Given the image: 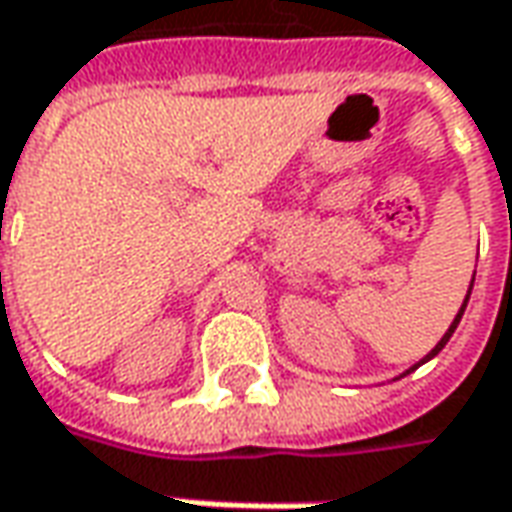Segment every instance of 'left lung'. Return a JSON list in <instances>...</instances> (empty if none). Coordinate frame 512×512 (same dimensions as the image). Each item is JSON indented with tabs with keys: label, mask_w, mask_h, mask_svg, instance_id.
I'll use <instances>...</instances> for the list:
<instances>
[{
	"label": "left lung",
	"mask_w": 512,
	"mask_h": 512,
	"mask_svg": "<svg viewBox=\"0 0 512 512\" xmlns=\"http://www.w3.org/2000/svg\"><path fill=\"white\" fill-rule=\"evenodd\" d=\"M471 290H473V281H471ZM471 290H468V298H471ZM468 298H465V304H462V310L456 312L454 324H451V327H448V332H445V335H442V341H440V344L434 346V349H431V352H428V355H425V358L420 360V363H417V366H423L425 360H431V358H434V355H440V349H442V346L448 344V338H451V335H454L456 324H459V321H462V312H465V307H468ZM417 366H414V369H417ZM414 369H411V372H414Z\"/></svg>",
	"instance_id": "8db88e82"
}]
</instances>
